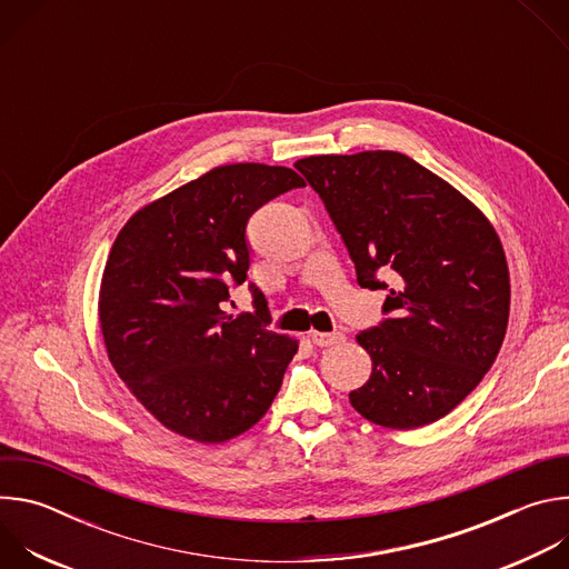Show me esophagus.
<instances>
[{
	"instance_id": "obj_1",
	"label": "esophagus",
	"mask_w": 569,
	"mask_h": 569,
	"mask_svg": "<svg viewBox=\"0 0 569 569\" xmlns=\"http://www.w3.org/2000/svg\"><path fill=\"white\" fill-rule=\"evenodd\" d=\"M310 340H312V345H317V347H333V345L345 342L347 336H345V333H319V331H312V333H310Z\"/></svg>"
}]
</instances>
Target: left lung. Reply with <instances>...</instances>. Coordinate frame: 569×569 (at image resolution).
Listing matches in <instances>:
<instances>
[{
	"instance_id": "8db88e82",
	"label": "left lung",
	"mask_w": 569,
	"mask_h": 569,
	"mask_svg": "<svg viewBox=\"0 0 569 569\" xmlns=\"http://www.w3.org/2000/svg\"><path fill=\"white\" fill-rule=\"evenodd\" d=\"M295 167L340 231L358 283L389 290L387 317L356 338L373 369L349 393L351 405L391 430L439 421L479 385L505 342L511 286L493 224L393 150L315 154Z\"/></svg>"
}]
</instances>
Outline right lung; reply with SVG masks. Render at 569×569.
<instances>
[{"label":"right lung","instance_id":"1","mask_svg":"<svg viewBox=\"0 0 569 569\" xmlns=\"http://www.w3.org/2000/svg\"><path fill=\"white\" fill-rule=\"evenodd\" d=\"M306 187L286 167L227 164L139 209L106 263L99 319L108 358L164 428L222 443L270 410L297 340L254 312L227 315L229 288L250 270L248 220L277 196Z\"/></svg>","mask_w":569,"mask_h":569}]
</instances>
